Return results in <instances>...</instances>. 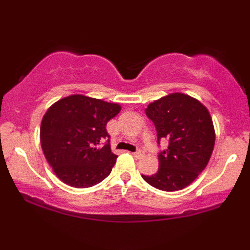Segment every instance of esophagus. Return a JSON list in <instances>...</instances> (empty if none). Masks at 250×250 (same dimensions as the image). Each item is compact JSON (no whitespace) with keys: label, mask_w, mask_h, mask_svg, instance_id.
Here are the masks:
<instances>
[{"label":"esophagus","mask_w":250,"mask_h":250,"mask_svg":"<svg viewBox=\"0 0 250 250\" xmlns=\"http://www.w3.org/2000/svg\"><path fill=\"white\" fill-rule=\"evenodd\" d=\"M131 154H132L135 159H140L141 156L143 155V152L141 150H139L137 152H133V153H131Z\"/></svg>","instance_id":"esophagus-1"}]
</instances>
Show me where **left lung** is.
<instances>
[{"instance_id": "left-lung-1", "label": "left lung", "mask_w": 250, "mask_h": 250, "mask_svg": "<svg viewBox=\"0 0 250 250\" xmlns=\"http://www.w3.org/2000/svg\"><path fill=\"white\" fill-rule=\"evenodd\" d=\"M146 113L155 125L158 143L167 139L168 146L159 153L158 172L142 175L143 180L166 192L186 188L206 167L214 150L208 110L193 97L174 92L150 104Z\"/></svg>"}]
</instances>
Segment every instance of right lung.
Returning <instances> with one entry per match:
<instances>
[{
    "instance_id": "add662e5",
    "label": "right lung",
    "mask_w": 250,
    "mask_h": 250,
    "mask_svg": "<svg viewBox=\"0 0 250 250\" xmlns=\"http://www.w3.org/2000/svg\"><path fill=\"white\" fill-rule=\"evenodd\" d=\"M120 110L118 104L83 95L65 97L50 105L41 124V145L59 180L84 188L111 173L118 155L111 152L105 125ZM104 138L108 140L100 147Z\"/></svg>"
}]
</instances>
